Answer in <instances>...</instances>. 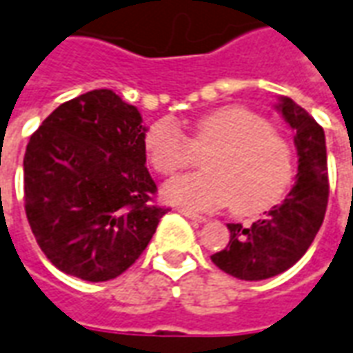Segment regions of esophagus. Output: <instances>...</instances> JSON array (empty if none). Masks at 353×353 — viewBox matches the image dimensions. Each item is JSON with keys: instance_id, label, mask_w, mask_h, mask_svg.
Returning <instances> with one entry per match:
<instances>
[{"instance_id": "34e87169", "label": "esophagus", "mask_w": 353, "mask_h": 353, "mask_svg": "<svg viewBox=\"0 0 353 353\" xmlns=\"http://www.w3.org/2000/svg\"><path fill=\"white\" fill-rule=\"evenodd\" d=\"M179 212H181V214H184L186 219H190V221H194V222L207 221L205 216H201V214H197V212H194V211H188V209H179Z\"/></svg>"}]
</instances>
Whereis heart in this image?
<instances>
[{
	"instance_id": "1",
	"label": "heart",
	"mask_w": 353,
	"mask_h": 353,
	"mask_svg": "<svg viewBox=\"0 0 353 353\" xmlns=\"http://www.w3.org/2000/svg\"><path fill=\"white\" fill-rule=\"evenodd\" d=\"M205 172L165 184L169 203L188 209H230L252 216L268 211L294 179L292 146L272 123L243 106L212 110L192 123L190 139L172 119H159L144 134V150L159 174L172 176L205 154Z\"/></svg>"
}]
</instances>
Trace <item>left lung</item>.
<instances>
[{"label": "left lung", "mask_w": 353, "mask_h": 353, "mask_svg": "<svg viewBox=\"0 0 353 353\" xmlns=\"http://www.w3.org/2000/svg\"><path fill=\"white\" fill-rule=\"evenodd\" d=\"M294 131L296 182L283 201L252 224H228L230 241L211 261L245 281L268 279L301 261L321 228L329 199L325 132L308 112L283 97L276 106Z\"/></svg>", "instance_id": "left-lung-1"}]
</instances>
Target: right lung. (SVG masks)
Instances as JSON below:
<instances>
[{"instance_id": "1", "label": "right lung", "mask_w": 353, "mask_h": 353, "mask_svg": "<svg viewBox=\"0 0 353 353\" xmlns=\"http://www.w3.org/2000/svg\"><path fill=\"white\" fill-rule=\"evenodd\" d=\"M139 110L110 89L64 102L30 137L24 209L45 256L85 281L134 264L169 209L146 169Z\"/></svg>"}]
</instances>
